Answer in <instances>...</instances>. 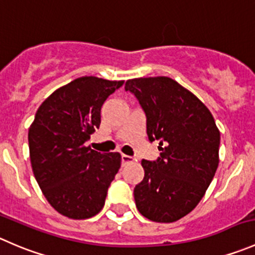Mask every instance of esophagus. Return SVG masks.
<instances>
[{"instance_id": "obj_1", "label": "esophagus", "mask_w": 255, "mask_h": 255, "mask_svg": "<svg viewBox=\"0 0 255 255\" xmlns=\"http://www.w3.org/2000/svg\"><path fill=\"white\" fill-rule=\"evenodd\" d=\"M122 161H123V165H127V163L133 162L135 158L132 156H128V155H122Z\"/></svg>"}]
</instances>
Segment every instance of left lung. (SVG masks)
Returning <instances> with one entry per match:
<instances>
[{
	"label": "left lung",
	"instance_id": "8db88e82",
	"mask_svg": "<svg viewBox=\"0 0 255 255\" xmlns=\"http://www.w3.org/2000/svg\"><path fill=\"white\" fill-rule=\"evenodd\" d=\"M125 90L146 115L148 140H158L160 157L142 160L145 176L133 188L138 212L171 223L200 203L219 162L221 133L205 104L168 77L128 80Z\"/></svg>",
	"mask_w": 255,
	"mask_h": 255
}]
</instances>
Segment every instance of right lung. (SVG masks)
Listing matches in <instances>:
<instances>
[{
	"mask_svg": "<svg viewBox=\"0 0 255 255\" xmlns=\"http://www.w3.org/2000/svg\"><path fill=\"white\" fill-rule=\"evenodd\" d=\"M124 80L80 77L38 108L29 127V157L43 195L57 212L87 219L103 210L122 165L119 152L100 153L85 141L100 125V110Z\"/></svg>",
	"mask_w": 255,
	"mask_h": 255,
	"instance_id": "1",
	"label": "right lung"
}]
</instances>
